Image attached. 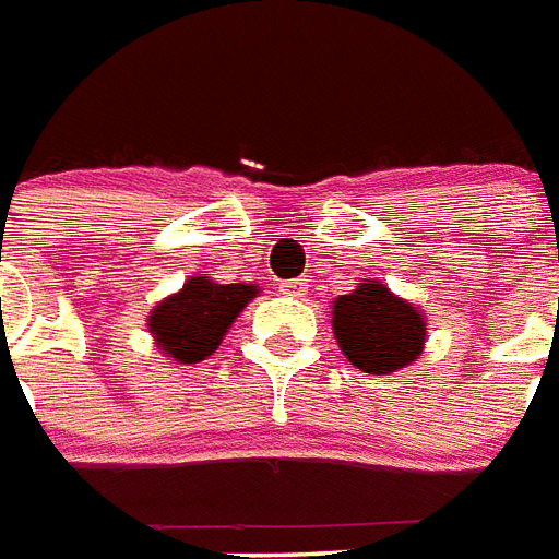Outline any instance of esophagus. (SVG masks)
<instances>
[{"instance_id": "1", "label": "esophagus", "mask_w": 559, "mask_h": 559, "mask_svg": "<svg viewBox=\"0 0 559 559\" xmlns=\"http://www.w3.org/2000/svg\"><path fill=\"white\" fill-rule=\"evenodd\" d=\"M302 285L300 280H292V283H283V294H288V297H300L302 294Z\"/></svg>"}]
</instances>
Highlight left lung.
<instances>
[{
  "label": "left lung",
  "mask_w": 559,
  "mask_h": 559,
  "mask_svg": "<svg viewBox=\"0 0 559 559\" xmlns=\"http://www.w3.org/2000/svg\"><path fill=\"white\" fill-rule=\"evenodd\" d=\"M337 346L360 372L390 374L424 352L427 320L413 302L401 300L378 280L357 283L332 306Z\"/></svg>",
  "instance_id": "obj_1"
}]
</instances>
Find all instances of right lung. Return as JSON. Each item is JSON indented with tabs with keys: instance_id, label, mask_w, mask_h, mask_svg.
I'll return each instance as SVG.
<instances>
[{
	"instance_id": "right-lung-1",
	"label": "right lung",
	"mask_w": 559,
	"mask_h": 559,
	"mask_svg": "<svg viewBox=\"0 0 559 559\" xmlns=\"http://www.w3.org/2000/svg\"><path fill=\"white\" fill-rule=\"evenodd\" d=\"M257 294V285H218L210 276H190L181 292L150 311L146 325L164 355L178 364H199L218 349L227 329Z\"/></svg>"
}]
</instances>
